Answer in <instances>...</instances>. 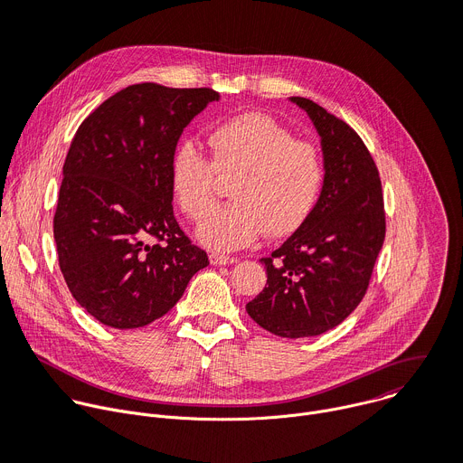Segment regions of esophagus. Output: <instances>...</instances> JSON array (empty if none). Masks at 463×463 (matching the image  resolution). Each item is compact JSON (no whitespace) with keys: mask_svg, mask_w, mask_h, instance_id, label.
Masks as SVG:
<instances>
[{"mask_svg":"<svg viewBox=\"0 0 463 463\" xmlns=\"http://www.w3.org/2000/svg\"><path fill=\"white\" fill-rule=\"evenodd\" d=\"M234 261H236L234 256H225V254H220V252L211 254L213 266H229V263H234Z\"/></svg>","mask_w":463,"mask_h":463,"instance_id":"esophagus-1","label":"esophagus"}]
</instances>
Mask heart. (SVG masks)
<instances>
[{"label": "heart", "mask_w": 463, "mask_h": 463, "mask_svg": "<svg viewBox=\"0 0 463 463\" xmlns=\"http://www.w3.org/2000/svg\"><path fill=\"white\" fill-rule=\"evenodd\" d=\"M211 159L183 141L170 161V186L181 211L200 220L214 205L218 183L234 179V203L197 225V240L218 250L249 245L261 232L280 238L297 231L317 207L326 183L324 156L297 141L273 117L243 113L218 124L209 136Z\"/></svg>", "instance_id": "obj_1"}]
</instances>
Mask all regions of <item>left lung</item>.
I'll list each match as a JSON object with an SVG mask.
<instances>
[{
	"label": "left lung",
	"mask_w": 463,
	"mask_h": 463,
	"mask_svg": "<svg viewBox=\"0 0 463 463\" xmlns=\"http://www.w3.org/2000/svg\"><path fill=\"white\" fill-rule=\"evenodd\" d=\"M289 100L320 137L326 183L309 218L260 260L268 284L245 309L268 332L300 339L339 326L359 306L386 227L379 172L363 139L313 100Z\"/></svg>",
	"instance_id": "1"
}]
</instances>
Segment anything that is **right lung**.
<instances>
[{
  "label": "right lung",
  "mask_w": 463,
  "mask_h": 463,
  "mask_svg": "<svg viewBox=\"0 0 463 463\" xmlns=\"http://www.w3.org/2000/svg\"><path fill=\"white\" fill-rule=\"evenodd\" d=\"M214 100L220 95L209 88L136 84L77 129L52 232L65 284L104 326L154 322L209 266L174 218L170 161L183 129Z\"/></svg>",
  "instance_id": "right-lung-1"
}]
</instances>
